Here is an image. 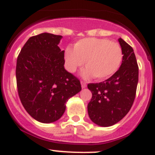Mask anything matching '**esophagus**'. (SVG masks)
Wrapping results in <instances>:
<instances>
[{
    "label": "esophagus",
    "mask_w": 155,
    "mask_h": 155,
    "mask_svg": "<svg viewBox=\"0 0 155 155\" xmlns=\"http://www.w3.org/2000/svg\"><path fill=\"white\" fill-rule=\"evenodd\" d=\"M81 84L82 88H85V87H86V86H87L86 83H85V82H84V81H81Z\"/></svg>",
    "instance_id": "esophagus-1"
}]
</instances>
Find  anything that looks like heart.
<instances>
[{
    "mask_svg": "<svg viewBox=\"0 0 155 155\" xmlns=\"http://www.w3.org/2000/svg\"><path fill=\"white\" fill-rule=\"evenodd\" d=\"M64 58L66 68L70 72L83 66L85 61L87 68L82 71V77L104 80L118 70L123 54L117 43L105 38H88L76 42L74 48H67Z\"/></svg>",
    "mask_w": 155,
    "mask_h": 155,
    "instance_id": "obj_1",
    "label": "heart"
}]
</instances>
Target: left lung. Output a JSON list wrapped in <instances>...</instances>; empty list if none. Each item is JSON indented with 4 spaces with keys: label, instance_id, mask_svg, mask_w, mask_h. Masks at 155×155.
<instances>
[{
    "label": "left lung",
    "instance_id": "1",
    "mask_svg": "<svg viewBox=\"0 0 155 155\" xmlns=\"http://www.w3.org/2000/svg\"><path fill=\"white\" fill-rule=\"evenodd\" d=\"M123 59L119 70L104 81L88 84L92 93L87 104L91 120L101 127L120 121L128 113L135 98L138 82V66L134 50L121 38L118 39Z\"/></svg>",
    "mask_w": 155,
    "mask_h": 155
}]
</instances>
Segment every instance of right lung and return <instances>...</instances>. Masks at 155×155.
<instances>
[{
    "mask_svg": "<svg viewBox=\"0 0 155 155\" xmlns=\"http://www.w3.org/2000/svg\"><path fill=\"white\" fill-rule=\"evenodd\" d=\"M62 36L42 33L30 38L17 59L16 79L23 106L34 119L52 123L64 113L65 104L81 90L80 81L64 69Z\"/></svg>",
    "mask_w": 155,
    "mask_h": 155,
    "instance_id": "1",
    "label": "right lung"
}]
</instances>
